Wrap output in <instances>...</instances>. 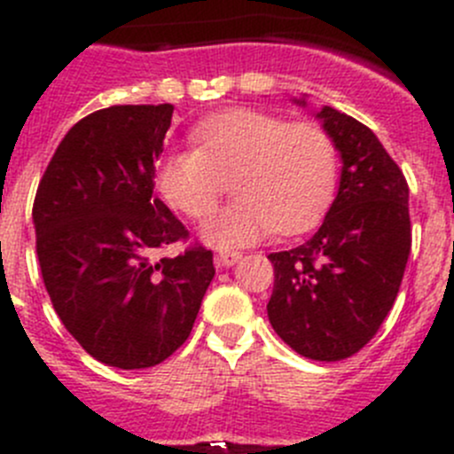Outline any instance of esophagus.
Returning <instances> with one entry per match:
<instances>
[{"mask_svg":"<svg viewBox=\"0 0 454 454\" xmlns=\"http://www.w3.org/2000/svg\"><path fill=\"white\" fill-rule=\"evenodd\" d=\"M239 259H241V253H237V250H228V253H219L215 256V265H217V268H231V265H235Z\"/></svg>","mask_w":454,"mask_h":454,"instance_id":"obj_1","label":"esophagus"}]
</instances>
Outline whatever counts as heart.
<instances>
[{
	"label": "heart",
	"instance_id": "obj_1",
	"mask_svg": "<svg viewBox=\"0 0 454 454\" xmlns=\"http://www.w3.org/2000/svg\"><path fill=\"white\" fill-rule=\"evenodd\" d=\"M195 149H177L158 167V191L193 219H208L232 182L235 204L201 228L217 248L254 244L277 231L299 235L327 208L338 173L327 131L254 109H231L191 131Z\"/></svg>",
	"mask_w": 454,
	"mask_h": 454
}]
</instances>
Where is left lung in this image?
Returning <instances> with one entry per match:
<instances>
[{
    "mask_svg": "<svg viewBox=\"0 0 454 454\" xmlns=\"http://www.w3.org/2000/svg\"><path fill=\"white\" fill-rule=\"evenodd\" d=\"M305 107L303 98H294ZM340 153L336 200L303 246L268 256V318L296 354L336 363L375 336L411 253L409 184L378 136L325 105L316 114Z\"/></svg>",
    "mask_w": 454,
    "mask_h": 454,
    "instance_id": "1",
    "label": "left lung"
}]
</instances>
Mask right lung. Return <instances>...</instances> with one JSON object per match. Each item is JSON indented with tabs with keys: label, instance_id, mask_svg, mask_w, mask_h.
<instances>
[{
	"label": "right lung",
	"instance_id": "1",
	"mask_svg": "<svg viewBox=\"0 0 454 454\" xmlns=\"http://www.w3.org/2000/svg\"><path fill=\"white\" fill-rule=\"evenodd\" d=\"M173 105H114L76 122L36 189L32 222L59 318L98 363L146 369L184 345L213 253L153 254L189 231L153 195Z\"/></svg>",
	"mask_w": 454,
	"mask_h": 454
}]
</instances>
